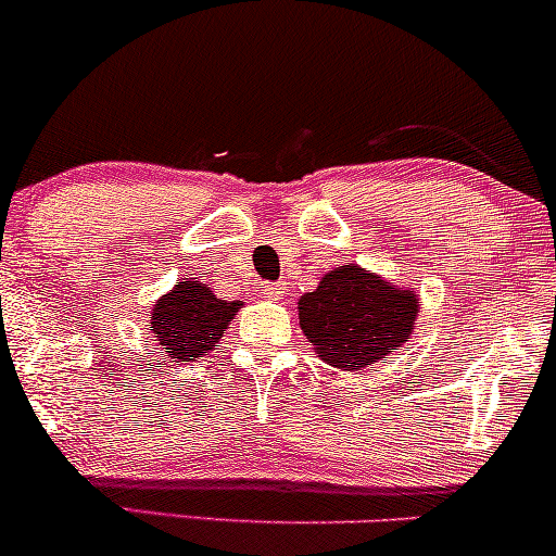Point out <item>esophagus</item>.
Masks as SVG:
<instances>
[{"mask_svg": "<svg viewBox=\"0 0 556 556\" xmlns=\"http://www.w3.org/2000/svg\"><path fill=\"white\" fill-rule=\"evenodd\" d=\"M264 295L269 300H285L287 295V287L282 282H266L264 287Z\"/></svg>", "mask_w": 556, "mask_h": 556, "instance_id": "1", "label": "esophagus"}]
</instances>
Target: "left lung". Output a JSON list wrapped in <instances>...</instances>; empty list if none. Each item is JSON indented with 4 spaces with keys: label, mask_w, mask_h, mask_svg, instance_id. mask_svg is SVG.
Returning <instances> with one entry per match:
<instances>
[{
    "label": "left lung",
    "mask_w": 556,
    "mask_h": 556,
    "mask_svg": "<svg viewBox=\"0 0 556 556\" xmlns=\"http://www.w3.org/2000/svg\"><path fill=\"white\" fill-rule=\"evenodd\" d=\"M298 316L318 358L342 371H361L407 342L418 298L361 266H340L300 298Z\"/></svg>",
    "instance_id": "left-lung-1"
}]
</instances>
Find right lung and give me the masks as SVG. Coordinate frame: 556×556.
I'll return each instance as SVG.
<instances>
[{"mask_svg": "<svg viewBox=\"0 0 556 556\" xmlns=\"http://www.w3.org/2000/svg\"><path fill=\"white\" fill-rule=\"evenodd\" d=\"M240 300H219L201 282H177L151 311V331L169 358L195 361L219 348Z\"/></svg>", "mask_w": 556, "mask_h": 556, "instance_id": "1", "label": "right lung"}]
</instances>
